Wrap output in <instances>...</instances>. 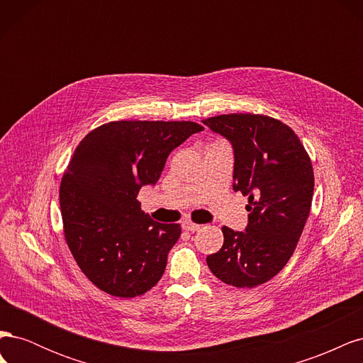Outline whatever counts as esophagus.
I'll return each mask as SVG.
<instances>
[{
  "label": "esophagus",
  "instance_id": "34e87169",
  "mask_svg": "<svg viewBox=\"0 0 363 363\" xmlns=\"http://www.w3.org/2000/svg\"><path fill=\"white\" fill-rule=\"evenodd\" d=\"M182 227H183V230H188V232H196V230L200 228V224H195V223L189 221V219H184V221L182 223Z\"/></svg>",
  "mask_w": 363,
  "mask_h": 363
}]
</instances>
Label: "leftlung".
<instances>
[{
	"mask_svg": "<svg viewBox=\"0 0 363 363\" xmlns=\"http://www.w3.org/2000/svg\"><path fill=\"white\" fill-rule=\"evenodd\" d=\"M203 124L232 142L233 189L248 196L250 212L245 232L223 227L224 244L207 265L227 284L255 288L277 276L298 244L312 206V162L294 130L276 118L230 113Z\"/></svg>",
	"mask_w": 363,
	"mask_h": 363,
	"instance_id": "8db88e82",
	"label": "left lung"
}]
</instances>
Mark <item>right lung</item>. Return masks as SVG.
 Here are the masks:
<instances>
[{"mask_svg": "<svg viewBox=\"0 0 363 363\" xmlns=\"http://www.w3.org/2000/svg\"><path fill=\"white\" fill-rule=\"evenodd\" d=\"M201 130L192 121H112L75 148L59 191L63 232L98 289L133 298L163 276L182 227L152 221L138 194L156 184L169 152Z\"/></svg>", "mask_w": 363, "mask_h": 363, "instance_id": "obj_1", "label": "right lung"}]
</instances>
